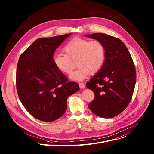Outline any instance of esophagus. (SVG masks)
<instances>
[{
  "label": "esophagus",
  "mask_w": 154,
  "mask_h": 154,
  "mask_svg": "<svg viewBox=\"0 0 154 154\" xmlns=\"http://www.w3.org/2000/svg\"><path fill=\"white\" fill-rule=\"evenodd\" d=\"M79 87H80L81 89H82V88H85V84H84V83L80 82V83H79Z\"/></svg>",
  "instance_id": "obj_1"
}]
</instances>
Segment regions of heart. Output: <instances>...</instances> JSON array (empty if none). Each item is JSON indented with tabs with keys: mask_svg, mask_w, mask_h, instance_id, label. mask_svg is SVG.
I'll return each instance as SVG.
<instances>
[{
	"mask_svg": "<svg viewBox=\"0 0 154 154\" xmlns=\"http://www.w3.org/2000/svg\"><path fill=\"white\" fill-rule=\"evenodd\" d=\"M63 53L56 55L53 62L61 72L69 75L75 67L78 69L70 76L72 80H81L90 73H97L103 67L105 59V48L98 40L75 37L64 46Z\"/></svg>",
	"mask_w": 154,
	"mask_h": 154,
	"instance_id": "b5f03b06",
	"label": "heart"
}]
</instances>
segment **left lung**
I'll return each instance as SVG.
<instances>
[{"mask_svg":"<svg viewBox=\"0 0 154 154\" xmlns=\"http://www.w3.org/2000/svg\"><path fill=\"white\" fill-rule=\"evenodd\" d=\"M85 36L100 41L105 48L103 67L86 84L95 94L88 108L98 116L115 117L126 108L132 98L136 80L134 64L119 39L104 33Z\"/></svg>","mask_w":154,"mask_h":154,"instance_id":"left-lung-1","label":"left lung"}]
</instances>
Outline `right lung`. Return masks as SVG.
<instances>
[{
	"label": "right lung",
	"instance_id": "obj_1",
	"mask_svg": "<svg viewBox=\"0 0 154 154\" xmlns=\"http://www.w3.org/2000/svg\"><path fill=\"white\" fill-rule=\"evenodd\" d=\"M70 35L39 38L19 58L16 75L19 99L29 113L40 121L51 122L62 116L67 98L80 88L53 62L56 48Z\"/></svg>",
	"mask_w": 154,
	"mask_h": 154
}]
</instances>
